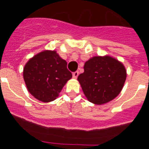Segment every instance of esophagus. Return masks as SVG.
I'll return each mask as SVG.
<instances>
[{
  "label": "esophagus",
  "mask_w": 149,
  "mask_h": 149,
  "mask_svg": "<svg viewBox=\"0 0 149 149\" xmlns=\"http://www.w3.org/2000/svg\"><path fill=\"white\" fill-rule=\"evenodd\" d=\"M78 75H79V72H78V71H76V72H74L72 73V77H73V78H75V79H77V77H78Z\"/></svg>",
  "instance_id": "1"
}]
</instances>
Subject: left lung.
<instances>
[{
  "label": "left lung",
  "instance_id": "obj_1",
  "mask_svg": "<svg viewBox=\"0 0 149 149\" xmlns=\"http://www.w3.org/2000/svg\"><path fill=\"white\" fill-rule=\"evenodd\" d=\"M84 69L77 79L89 101L101 105L119 95L127 77L121 62L110 56H93L85 63Z\"/></svg>",
  "mask_w": 149,
  "mask_h": 149
}]
</instances>
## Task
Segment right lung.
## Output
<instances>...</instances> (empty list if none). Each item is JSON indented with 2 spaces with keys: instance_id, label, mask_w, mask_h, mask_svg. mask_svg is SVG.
Wrapping results in <instances>:
<instances>
[{
  "instance_id": "obj_1",
  "label": "right lung",
  "mask_w": 149,
  "mask_h": 149,
  "mask_svg": "<svg viewBox=\"0 0 149 149\" xmlns=\"http://www.w3.org/2000/svg\"><path fill=\"white\" fill-rule=\"evenodd\" d=\"M23 78L27 90L39 101H53L59 95L72 73L66 61L56 51L44 50L31 58L24 65Z\"/></svg>"
}]
</instances>
